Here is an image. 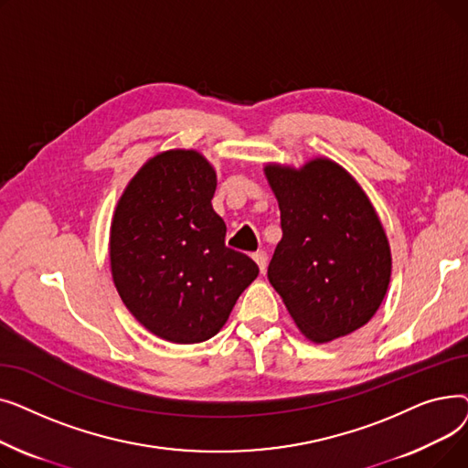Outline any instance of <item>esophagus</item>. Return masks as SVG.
Listing matches in <instances>:
<instances>
[{"instance_id":"1","label":"esophagus","mask_w":468,"mask_h":468,"mask_svg":"<svg viewBox=\"0 0 468 468\" xmlns=\"http://www.w3.org/2000/svg\"><path fill=\"white\" fill-rule=\"evenodd\" d=\"M252 258H254V261L260 267V273L265 275V271H267V254L265 252H256Z\"/></svg>"}]
</instances>
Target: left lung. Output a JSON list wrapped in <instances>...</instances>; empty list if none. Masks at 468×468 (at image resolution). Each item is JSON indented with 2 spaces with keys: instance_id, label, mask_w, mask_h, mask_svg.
<instances>
[{
  "instance_id": "left-lung-1",
  "label": "left lung",
  "mask_w": 468,
  "mask_h": 468,
  "mask_svg": "<svg viewBox=\"0 0 468 468\" xmlns=\"http://www.w3.org/2000/svg\"><path fill=\"white\" fill-rule=\"evenodd\" d=\"M263 172L282 228L267 277L293 323L314 343L362 328L390 281L388 240L370 199L330 159Z\"/></svg>"
}]
</instances>
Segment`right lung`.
Returning a JSON list of instances; mask_svg holds the SVG:
<instances>
[{
	"label": "right lung",
	"mask_w": 468,
	"mask_h": 468,
	"mask_svg": "<svg viewBox=\"0 0 468 468\" xmlns=\"http://www.w3.org/2000/svg\"><path fill=\"white\" fill-rule=\"evenodd\" d=\"M214 191L216 170L199 152L170 150L136 172L113 214L119 296L145 330L172 343L216 335L260 273L247 254L226 247Z\"/></svg>",
	"instance_id": "obj_1"
}]
</instances>
